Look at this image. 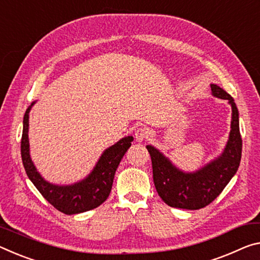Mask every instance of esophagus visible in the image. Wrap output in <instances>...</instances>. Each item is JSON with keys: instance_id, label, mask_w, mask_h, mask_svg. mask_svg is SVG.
<instances>
[{"instance_id": "1", "label": "esophagus", "mask_w": 260, "mask_h": 260, "mask_svg": "<svg viewBox=\"0 0 260 260\" xmlns=\"http://www.w3.org/2000/svg\"><path fill=\"white\" fill-rule=\"evenodd\" d=\"M150 135L151 132L149 131V128H147V127H141V128H139L135 132V139H137V141L139 142L146 141V140L150 138Z\"/></svg>"}]
</instances>
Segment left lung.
<instances>
[{"instance_id": "1", "label": "left lung", "mask_w": 260, "mask_h": 260, "mask_svg": "<svg viewBox=\"0 0 260 260\" xmlns=\"http://www.w3.org/2000/svg\"><path fill=\"white\" fill-rule=\"evenodd\" d=\"M211 89L213 96L228 101L233 110L229 140L219 157L196 172H184L155 147L147 146L156 191L170 207L191 211L206 207L220 196L240 167L242 138L237 106L233 97L219 85L211 84Z\"/></svg>"}]
</instances>
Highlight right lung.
Wrapping results in <instances>:
<instances>
[{
  "label": "right lung",
  "mask_w": 260,
  "mask_h": 260,
  "mask_svg": "<svg viewBox=\"0 0 260 260\" xmlns=\"http://www.w3.org/2000/svg\"><path fill=\"white\" fill-rule=\"evenodd\" d=\"M35 102L28 106L23 120V134L20 141L23 166L26 175L37 189L41 193L49 204L68 215L83 213L101 206L108 199L113 184L115 170L120 163L122 156L131 147L133 137L122 138L115 145L108 148L98 159L96 167L90 175L81 182L73 185L51 184L45 180L37 171L30 157V145H28V113Z\"/></svg>",
  "instance_id": "obj_1"
}]
</instances>
